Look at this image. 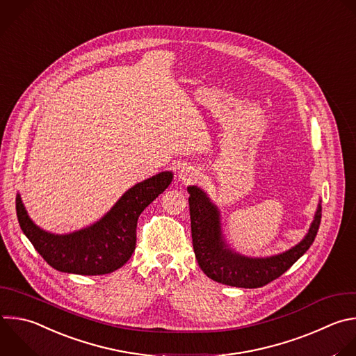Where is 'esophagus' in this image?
Listing matches in <instances>:
<instances>
[{"instance_id": "obj_1", "label": "esophagus", "mask_w": 356, "mask_h": 356, "mask_svg": "<svg viewBox=\"0 0 356 356\" xmlns=\"http://www.w3.org/2000/svg\"><path fill=\"white\" fill-rule=\"evenodd\" d=\"M197 176H198V170L194 169L193 166H183L179 172V177L183 181H191V180L197 179Z\"/></svg>"}]
</instances>
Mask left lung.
<instances>
[{"label": "left lung", "instance_id": "obj_1", "mask_svg": "<svg viewBox=\"0 0 356 356\" xmlns=\"http://www.w3.org/2000/svg\"><path fill=\"white\" fill-rule=\"evenodd\" d=\"M190 194L191 238L195 259L204 274L223 285L260 288L281 277L312 246L321 220V202L305 238L292 249L270 257H246L225 243L218 207L197 186L187 187Z\"/></svg>", "mask_w": 356, "mask_h": 356}]
</instances>
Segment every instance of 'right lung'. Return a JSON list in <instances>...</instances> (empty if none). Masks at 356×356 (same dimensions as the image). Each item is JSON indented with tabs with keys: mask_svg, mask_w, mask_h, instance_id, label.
<instances>
[{
	"mask_svg": "<svg viewBox=\"0 0 356 356\" xmlns=\"http://www.w3.org/2000/svg\"><path fill=\"white\" fill-rule=\"evenodd\" d=\"M162 172L127 190L111 209L81 230L54 234L40 229L17 194V216L22 232L54 270L78 275H103L123 267L136 250L137 220L141 212L172 183Z\"/></svg>",
	"mask_w": 356,
	"mask_h": 356,
	"instance_id": "obj_1",
	"label": "right lung"
}]
</instances>
